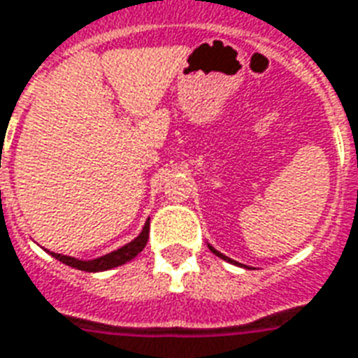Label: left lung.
<instances>
[{"label": "left lung", "mask_w": 358, "mask_h": 358, "mask_svg": "<svg viewBox=\"0 0 358 358\" xmlns=\"http://www.w3.org/2000/svg\"><path fill=\"white\" fill-rule=\"evenodd\" d=\"M208 248H210V252H214V254H216V256H218V258H222V260H226V262H229V264H235V266H241L239 262H235V260H231V258H227L226 254H222V252H218V250H216V248H214V246H210V245H208Z\"/></svg>", "instance_id": "1"}]
</instances>
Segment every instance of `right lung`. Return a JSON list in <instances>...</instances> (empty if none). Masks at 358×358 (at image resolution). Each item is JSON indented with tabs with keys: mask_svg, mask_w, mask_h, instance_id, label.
Instances as JSON below:
<instances>
[{
	"mask_svg": "<svg viewBox=\"0 0 358 358\" xmlns=\"http://www.w3.org/2000/svg\"><path fill=\"white\" fill-rule=\"evenodd\" d=\"M148 237H150V220L145 222L142 231L136 239H132L131 243H127L125 246H121L113 252H108L100 258H94V260H79V258H73V256H66V254H57L47 250L51 254L52 258H57L58 262H62L66 266L73 267V269H81V271H89V273H98V271H108V269H113V267L123 266L127 262H131L134 256H138L142 250H144L145 243H148Z\"/></svg>",
	"mask_w": 358,
	"mask_h": 358,
	"instance_id": "add662e5",
	"label": "right lung"
}]
</instances>
